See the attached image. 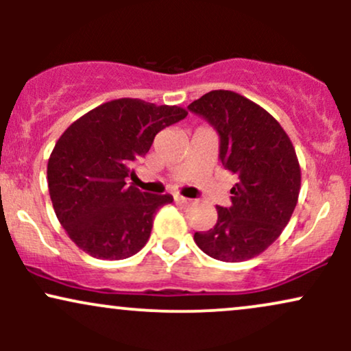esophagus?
I'll return each instance as SVG.
<instances>
[{
    "mask_svg": "<svg viewBox=\"0 0 351 351\" xmlns=\"http://www.w3.org/2000/svg\"><path fill=\"white\" fill-rule=\"evenodd\" d=\"M175 201L178 204H181V206H188V204H191L193 201L189 198H184V196H175Z\"/></svg>",
    "mask_w": 351,
    "mask_h": 351,
    "instance_id": "obj_1",
    "label": "esophagus"
}]
</instances>
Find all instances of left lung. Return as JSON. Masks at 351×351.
<instances>
[{
    "label": "left lung",
    "mask_w": 351,
    "mask_h": 351,
    "mask_svg": "<svg viewBox=\"0 0 351 351\" xmlns=\"http://www.w3.org/2000/svg\"><path fill=\"white\" fill-rule=\"evenodd\" d=\"M188 108L215 127L221 163L237 178L231 206H217L215 228L195 232V243L223 263L252 259L280 236L297 206L295 148L267 110L232 90H211Z\"/></svg>",
    "instance_id": "8db88e82"
}]
</instances>
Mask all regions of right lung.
I'll list each match as a JSON object with an SVG mask.
<instances>
[{"mask_svg":"<svg viewBox=\"0 0 351 351\" xmlns=\"http://www.w3.org/2000/svg\"><path fill=\"white\" fill-rule=\"evenodd\" d=\"M186 115L176 106L117 99L92 108L60 135L47 162V186L59 223L79 249L119 261L147 244L156 209L173 196L140 191L127 178L155 135Z\"/></svg>","mask_w":351,"mask_h":351,"instance_id":"right-lung-1","label":"right lung"}]
</instances>
